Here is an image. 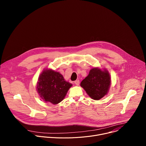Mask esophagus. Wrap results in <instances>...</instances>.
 <instances>
[{"instance_id":"obj_1","label":"esophagus","mask_w":146,"mask_h":146,"mask_svg":"<svg viewBox=\"0 0 146 146\" xmlns=\"http://www.w3.org/2000/svg\"><path fill=\"white\" fill-rule=\"evenodd\" d=\"M74 84L76 85V86H79L80 84V81L79 80H76L74 81Z\"/></svg>"}]
</instances>
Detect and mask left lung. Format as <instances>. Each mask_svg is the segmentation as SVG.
<instances>
[{
	"label": "left lung",
	"instance_id": "left-lung-1",
	"mask_svg": "<svg viewBox=\"0 0 146 146\" xmlns=\"http://www.w3.org/2000/svg\"><path fill=\"white\" fill-rule=\"evenodd\" d=\"M110 84L111 78L109 72L106 69L102 70L98 68H94L81 82L80 86L92 99L99 100L108 93Z\"/></svg>",
	"mask_w": 146,
	"mask_h": 146
}]
</instances>
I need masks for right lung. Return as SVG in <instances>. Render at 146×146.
<instances>
[{
  "label": "right lung",
  "instance_id": "right-lung-1",
  "mask_svg": "<svg viewBox=\"0 0 146 146\" xmlns=\"http://www.w3.org/2000/svg\"><path fill=\"white\" fill-rule=\"evenodd\" d=\"M72 86L71 83L65 81L60 73L47 69L38 77L37 90L46 102L56 105L64 99Z\"/></svg>",
  "mask_w": 146,
  "mask_h": 146
}]
</instances>
